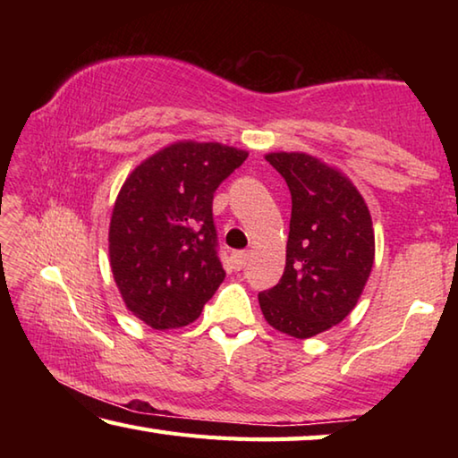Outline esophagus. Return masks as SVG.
Returning a JSON list of instances; mask_svg holds the SVG:
<instances>
[{"mask_svg": "<svg viewBox=\"0 0 458 458\" xmlns=\"http://www.w3.org/2000/svg\"><path fill=\"white\" fill-rule=\"evenodd\" d=\"M250 259H252V252L250 250H238V252H234L230 257L232 267H234L236 270H242L248 265V262H250Z\"/></svg>", "mask_w": 458, "mask_h": 458, "instance_id": "obj_1", "label": "esophagus"}]
</instances>
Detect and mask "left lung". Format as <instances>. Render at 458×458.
I'll list each match as a JSON object with an SVG mask.
<instances>
[{"label": "left lung", "instance_id": "1", "mask_svg": "<svg viewBox=\"0 0 458 458\" xmlns=\"http://www.w3.org/2000/svg\"><path fill=\"white\" fill-rule=\"evenodd\" d=\"M289 185L293 208L286 265L278 284L259 293L265 319L307 339L352 313L374 265L366 201L337 169L307 153H268Z\"/></svg>", "mask_w": 458, "mask_h": 458}]
</instances>
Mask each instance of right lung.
<instances>
[{"label": "right lung", "instance_id": "1", "mask_svg": "<svg viewBox=\"0 0 458 458\" xmlns=\"http://www.w3.org/2000/svg\"><path fill=\"white\" fill-rule=\"evenodd\" d=\"M246 151L182 141L145 159L114 201L108 254L131 313L153 329L196 321L224 281L212 201Z\"/></svg>", "mask_w": 458, "mask_h": 458}]
</instances>
